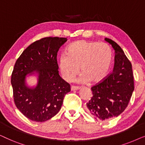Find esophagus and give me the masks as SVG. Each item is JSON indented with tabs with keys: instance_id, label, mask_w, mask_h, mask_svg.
Listing matches in <instances>:
<instances>
[{
	"instance_id": "34e87169",
	"label": "esophagus",
	"mask_w": 145,
	"mask_h": 145,
	"mask_svg": "<svg viewBox=\"0 0 145 145\" xmlns=\"http://www.w3.org/2000/svg\"><path fill=\"white\" fill-rule=\"evenodd\" d=\"M79 89V88L78 87H77V86H72L71 87V91H74V90H78Z\"/></svg>"
}]
</instances>
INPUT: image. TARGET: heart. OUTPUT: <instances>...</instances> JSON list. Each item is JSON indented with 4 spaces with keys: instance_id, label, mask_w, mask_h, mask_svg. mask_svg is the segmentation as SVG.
Here are the masks:
<instances>
[{
    "instance_id": "heart-1",
    "label": "heart",
    "mask_w": 145,
    "mask_h": 145,
    "mask_svg": "<svg viewBox=\"0 0 145 145\" xmlns=\"http://www.w3.org/2000/svg\"><path fill=\"white\" fill-rule=\"evenodd\" d=\"M66 54L59 57L57 66L63 78L71 82L79 72L78 82L96 83L107 76L112 61V51L105 43L79 40L70 44Z\"/></svg>"
}]
</instances>
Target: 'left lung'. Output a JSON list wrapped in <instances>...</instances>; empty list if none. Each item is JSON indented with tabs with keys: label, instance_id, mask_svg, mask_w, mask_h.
Segmentation results:
<instances>
[{
	"label": "left lung",
	"instance_id": "obj_1",
	"mask_svg": "<svg viewBox=\"0 0 145 145\" xmlns=\"http://www.w3.org/2000/svg\"><path fill=\"white\" fill-rule=\"evenodd\" d=\"M105 41L114 49V69L108 78L92 87L93 96L86 104L88 112L102 121L123 112L134 90L131 63L120 45L110 39Z\"/></svg>",
	"mask_w": 145,
	"mask_h": 145
}]
</instances>
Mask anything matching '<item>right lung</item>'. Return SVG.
<instances>
[{
    "mask_svg": "<svg viewBox=\"0 0 145 145\" xmlns=\"http://www.w3.org/2000/svg\"><path fill=\"white\" fill-rule=\"evenodd\" d=\"M67 41L66 37H45L35 41L23 51L12 74L16 106L24 116L36 122L54 117L61 110L65 94L71 91L69 83L59 74L57 55ZM35 77L34 86L27 80Z\"/></svg>",
    "mask_w": 145,
    "mask_h": 145,
    "instance_id": "obj_1",
    "label": "right lung"
}]
</instances>
